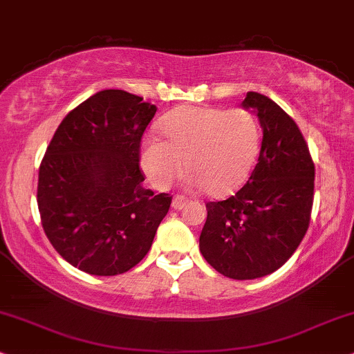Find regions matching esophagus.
<instances>
[{
    "label": "esophagus",
    "mask_w": 354,
    "mask_h": 354,
    "mask_svg": "<svg viewBox=\"0 0 354 354\" xmlns=\"http://www.w3.org/2000/svg\"><path fill=\"white\" fill-rule=\"evenodd\" d=\"M185 203H187V200L184 198V197H174L172 198V208L174 210H182V208L185 207Z\"/></svg>",
    "instance_id": "1"
}]
</instances>
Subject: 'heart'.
Here are the masks:
<instances>
[{"instance_id": "obj_1", "label": "heart", "mask_w": 354, "mask_h": 354, "mask_svg": "<svg viewBox=\"0 0 354 354\" xmlns=\"http://www.w3.org/2000/svg\"><path fill=\"white\" fill-rule=\"evenodd\" d=\"M165 141L146 138L141 167L151 184L167 190L182 174L212 197H225L244 184L259 151V126L250 111L187 106L164 116Z\"/></svg>"}]
</instances>
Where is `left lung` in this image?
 Wrapping results in <instances>:
<instances>
[{
    "mask_svg": "<svg viewBox=\"0 0 354 354\" xmlns=\"http://www.w3.org/2000/svg\"><path fill=\"white\" fill-rule=\"evenodd\" d=\"M263 129L257 164L233 197L207 203L200 252L218 272L236 281L277 270L299 248L313 205L315 165L295 121L266 95L243 102Z\"/></svg>",
    "mask_w": 354,
    "mask_h": 354,
    "instance_id": "8db88e82",
    "label": "left lung"
}]
</instances>
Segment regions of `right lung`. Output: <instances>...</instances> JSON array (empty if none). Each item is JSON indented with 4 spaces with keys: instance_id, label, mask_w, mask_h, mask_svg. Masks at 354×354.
Listing matches in <instances>:
<instances>
[{
    "instance_id": "1",
    "label": "right lung",
    "mask_w": 354,
    "mask_h": 354,
    "mask_svg": "<svg viewBox=\"0 0 354 354\" xmlns=\"http://www.w3.org/2000/svg\"><path fill=\"white\" fill-rule=\"evenodd\" d=\"M156 104L102 90L64 118L39 167L42 228L67 263L91 276L134 268L154 241L172 197L144 189L141 138Z\"/></svg>"
}]
</instances>
